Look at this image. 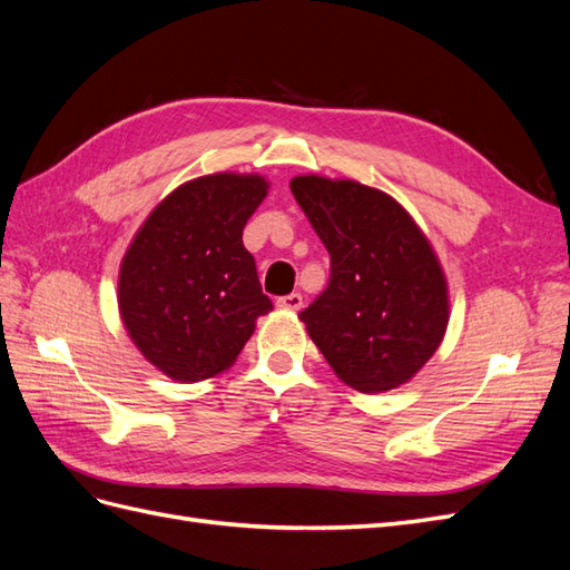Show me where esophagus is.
Here are the masks:
<instances>
[{
  "label": "esophagus",
  "instance_id": "34e87169",
  "mask_svg": "<svg viewBox=\"0 0 570 570\" xmlns=\"http://www.w3.org/2000/svg\"><path fill=\"white\" fill-rule=\"evenodd\" d=\"M302 304H304V299H302L299 292H289V295L278 297V306L289 308V312H297V308H302Z\"/></svg>",
  "mask_w": 570,
  "mask_h": 570
}]
</instances>
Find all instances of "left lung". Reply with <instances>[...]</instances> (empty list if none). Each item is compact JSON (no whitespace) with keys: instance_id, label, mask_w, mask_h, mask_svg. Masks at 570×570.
Listing matches in <instances>:
<instances>
[{"instance_id":"obj_1","label":"left lung","mask_w":570,"mask_h":570,"mask_svg":"<svg viewBox=\"0 0 570 570\" xmlns=\"http://www.w3.org/2000/svg\"><path fill=\"white\" fill-rule=\"evenodd\" d=\"M331 254V278L299 318L350 387H400L440 347L450 302L433 247L381 189L299 176L289 183Z\"/></svg>"}]
</instances>
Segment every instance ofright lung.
Returning a JSON list of instances; mask_svg holds the SVG:
<instances>
[{
	"label": "right lung",
	"instance_id": "1",
	"mask_svg": "<svg viewBox=\"0 0 570 570\" xmlns=\"http://www.w3.org/2000/svg\"><path fill=\"white\" fill-rule=\"evenodd\" d=\"M268 183L216 174L170 193L120 266L118 308L137 350L180 383L226 371L273 302L243 230Z\"/></svg>",
	"mask_w": 570,
	"mask_h": 570
}]
</instances>
